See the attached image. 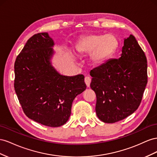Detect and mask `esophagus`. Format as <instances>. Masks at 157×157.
<instances>
[{
    "mask_svg": "<svg viewBox=\"0 0 157 157\" xmlns=\"http://www.w3.org/2000/svg\"><path fill=\"white\" fill-rule=\"evenodd\" d=\"M91 82V78L90 77H89V76H87V77L85 78V83H86L87 87H90Z\"/></svg>",
    "mask_w": 157,
    "mask_h": 157,
    "instance_id": "1",
    "label": "esophagus"
}]
</instances>
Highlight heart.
Here are the masks:
<instances>
[{
  "label": "heart",
  "instance_id": "obj_1",
  "mask_svg": "<svg viewBox=\"0 0 157 157\" xmlns=\"http://www.w3.org/2000/svg\"><path fill=\"white\" fill-rule=\"evenodd\" d=\"M118 47V41L113 35H90L80 39L76 51L83 56L90 54L93 64H101L113 56Z\"/></svg>",
  "mask_w": 157,
  "mask_h": 157
}]
</instances>
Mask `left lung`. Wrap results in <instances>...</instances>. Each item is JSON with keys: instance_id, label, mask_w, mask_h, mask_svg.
Masks as SVG:
<instances>
[{"instance_id": "1", "label": "left lung", "mask_w": 157, "mask_h": 157, "mask_svg": "<svg viewBox=\"0 0 157 157\" xmlns=\"http://www.w3.org/2000/svg\"><path fill=\"white\" fill-rule=\"evenodd\" d=\"M118 59L90 71V87L97 96V116L105 123L127 118L137 109L147 83V58L132 35L124 39Z\"/></svg>"}]
</instances>
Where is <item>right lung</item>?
I'll use <instances>...</instances> for the list:
<instances>
[{
  "instance_id": "1",
  "label": "right lung",
  "mask_w": 157,
  "mask_h": 157,
  "mask_svg": "<svg viewBox=\"0 0 157 157\" xmlns=\"http://www.w3.org/2000/svg\"><path fill=\"white\" fill-rule=\"evenodd\" d=\"M52 39L47 33L29 38L14 63V89L28 117L49 127L66 124L75 97L86 90L82 74L64 76L51 66Z\"/></svg>"
}]
</instances>
